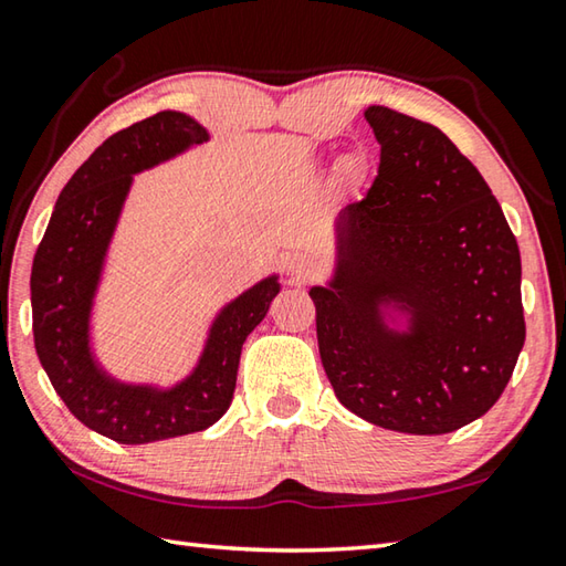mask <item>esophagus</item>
<instances>
[{
    "mask_svg": "<svg viewBox=\"0 0 566 566\" xmlns=\"http://www.w3.org/2000/svg\"><path fill=\"white\" fill-rule=\"evenodd\" d=\"M290 274H292L294 282L314 280V276L318 274V264H316V260H312V256L296 254L290 260Z\"/></svg>",
    "mask_w": 566,
    "mask_h": 566,
    "instance_id": "obj_1",
    "label": "esophagus"
}]
</instances>
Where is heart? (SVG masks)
Listing matches in <instances>:
<instances>
[{"label":"heart","instance_id":"b5f03b06","mask_svg":"<svg viewBox=\"0 0 566 566\" xmlns=\"http://www.w3.org/2000/svg\"><path fill=\"white\" fill-rule=\"evenodd\" d=\"M364 172H366V166H364L361 158H358V156L346 158V163H344V176H346L348 180H361Z\"/></svg>","mask_w":566,"mask_h":566}]
</instances>
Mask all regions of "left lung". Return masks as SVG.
I'll return each mask as SVG.
<instances>
[{"label":"left lung","instance_id":"obj_1","mask_svg":"<svg viewBox=\"0 0 566 566\" xmlns=\"http://www.w3.org/2000/svg\"><path fill=\"white\" fill-rule=\"evenodd\" d=\"M381 146L371 188L338 214L336 270L312 286L336 398L368 423L443 436L485 416L525 344L515 234L443 130L364 111ZM407 314V328L385 322Z\"/></svg>","mask_w":566,"mask_h":566}]
</instances>
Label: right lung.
<instances>
[{"mask_svg":"<svg viewBox=\"0 0 566 566\" xmlns=\"http://www.w3.org/2000/svg\"><path fill=\"white\" fill-rule=\"evenodd\" d=\"M198 120L160 111L113 133L64 185L32 264L36 356L51 386L86 428L123 446L210 428L232 403L244 338L280 294L276 274L214 318L198 366L172 388L120 384L91 352V310L133 176L208 140Z\"/></svg>","mask_w":566,"mask_h":566,"instance_id":"obj_1","label":"right lung"}]
</instances>
